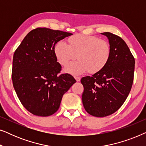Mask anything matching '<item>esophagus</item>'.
Instances as JSON below:
<instances>
[{"mask_svg": "<svg viewBox=\"0 0 146 146\" xmlns=\"http://www.w3.org/2000/svg\"><path fill=\"white\" fill-rule=\"evenodd\" d=\"M74 78L76 79V80L77 82H79L80 80V77H79V76H74Z\"/></svg>", "mask_w": 146, "mask_h": 146, "instance_id": "1", "label": "esophagus"}]
</instances>
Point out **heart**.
<instances>
[{
  "mask_svg": "<svg viewBox=\"0 0 146 146\" xmlns=\"http://www.w3.org/2000/svg\"><path fill=\"white\" fill-rule=\"evenodd\" d=\"M68 44L64 41L56 44L54 54L58 62L66 66L77 58L79 60L69 64L65 68L66 72L80 74L88 71L96 74L107 65L111 54V46L105 40L95 36L75 35L68 40Z\"/></svg>",
  "mask_w": 146,
  "mask_h": 146,
  "instance_id": "1",
  "label": "heart"
}]
</instances>
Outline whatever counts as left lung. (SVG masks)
Returning a JSON list of instances; mask_svg holds the SVG:
<instances>
[{"mask_svg": "<svg viewBox=\"0 0 146 146\" xmlns=\"http://www.w3.org/2000/svg\"><path fill=\"white\" fill-rule=\"evenodd\" d=\"M111 46L107 65L92 76L83 77L82 103L89 114L105 117L115 112L128 96L133 82L135 59L124 40L110 33H103Z\"/></svg>", "mask_w": 146, "mask_h": 146, "instance_id": "obj_1", "label": "left lung"}]
</instances>
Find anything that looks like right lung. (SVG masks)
Returning a JSON list of instances; mask_svg holds the SVG:
<instances>
[{"instance_id":"right-lung-1","label":"right lung","mask_w":146,"mask_h":146,"mask_svg":"<svg viewBox=\"0 0 146 146\" xmlns=\"http://www.w3.org/2000/svg\"><path fill=\"white\" fill-rule=\"evenodd\" d=\"M72 34L37 28L26 36L13 56L12 80L17 96L34 115L48 116L58 110L63 95L76 80L60 73L54 46Z\"/></svg>"}]
</instances>
